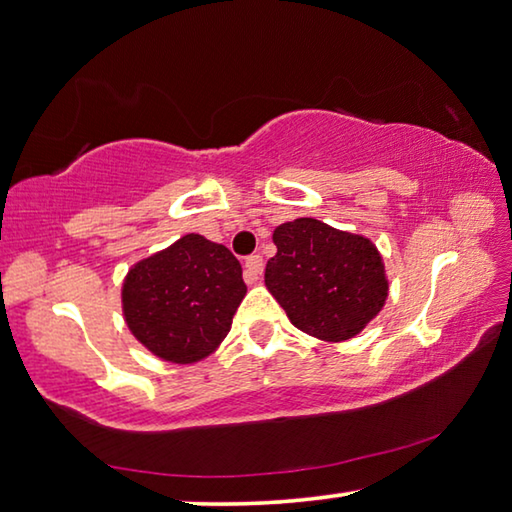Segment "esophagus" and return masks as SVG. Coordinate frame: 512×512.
I'll return each instance as SVG.
<instances>
[{
  "mask_svg": "<svg viewBox=\"0 0 512 512\" xmlns=\"http://www.w3.org/2000/svg\"><path fill=\"white\" fill-rule=\"evenodd\" d=\"M263 267H265V263H263V256H258V254L249 256L247 261H245V281H247L249 285H251V283H256L258 279H261Z\"/></svg>",
  "mask_w": 512,
  "mask_h": 512,
  "instance_id": "34e87169",
  "label": "esophagus"
}]
</instances>
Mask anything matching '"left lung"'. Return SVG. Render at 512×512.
<instances>
[{"mask_svg": "<svg viewBox=\"0 0 512 512\" xmlns=\"http://www.w3.org/2000/svg\"><path fill=\"white\" fill-rule=\"evenodd\" d=\"M272 238L276 256L267 261L265 285L303 333L346 342L378 317L389 281L369 238L315 218L285 222Z\"/></svg>", "mask_w": 512, "mask_h": 512, "instance_id": "8db88e82", "label": "left lung"}]
</instances>
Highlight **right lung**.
<instances>
[{"instance_id":"add662e5","label":"right lung","mask_w":512,"mask_h":512,"mask_svg":"<svg viewBox=\"0 0 512 512\" xmlns=\"http://www.w3.org/2000/svg\"><path fill=\"white\" fill-rule=\"evenodd\" d=\"M245 294L238 258L200 233H186L130 267L121 303L130 333L152 355L195 364L227 337Z\"/></svg>"}]
</instances>
